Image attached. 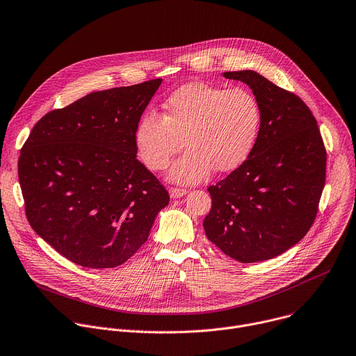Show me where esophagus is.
Segmentation results:
<instances>
[{"label":"esophagus","mask_w":356,"mask_h":356,"mask_svg":"<svg viewBox=\"0 0 356 356\" xmlns=\"http://www.w3.org/2000/svg\"><path fill=\"white\" fill-rule=\"evenodd\" d=\"M187 193L188 191L184 188H169L170 198H180V197H184Z\"/></svg>","instance_id":"esophagus-1"}]
</instances>
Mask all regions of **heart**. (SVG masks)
<instances>
[{
    "label": "heart",
    "mask_w": 356,
    "mask_h": 356,
    "mask_svg": "<svg viewBox=\"0 0 356 356\" xmlns=\"http://www.w3.org/2000/svg\"><path fill=\"white\" fill-rule=\"evenodd\" d=\"M163 115L145 113L134 130V147L151 170L165 169L172 156L187 151L172 163L168 179L195 184L216 172L241 166L253 149L260 129V106L246 89L205 82H188L162 104Z\"/></svg>",
    "instance_id": "b5f03b06"
}]
</instances>
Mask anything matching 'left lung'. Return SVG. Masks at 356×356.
Wrapping results in <instances>:
<instances>
[{
	"mask_svg": "<svg viewBox=\"0 0 356 356\" xmlns=\"http://www.w3.org/2000/svg\"><path fill=\"white\" fill-rule=\"evenodd\" d=\"M253 90L260 129L248 159L208 188L207 238L241 263L274 259L299 243L314 222L325 183L317 122L296 95L252 70L222 74Z\"/></svg>",
	"mask_w": 356,
	"mask_h": 356,
	"instance_id": "1",
	"label": "left lung"
}]
</instances>
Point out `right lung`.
Here are the masks:
<instances>
[{
	"label": "right lung",
	"instance_id": "1",
	"mask_svg": "<svg viewBox=\"0 0 356 356\" xmlns=\"http://www.w3.org/2000/svg\"><path fill=\"white\" fill-rule=\"evenodd\" d=\"M161 83L92 92L53 110L21 151L26 218L44 242L78 266L126 263L169 204L134 147L136 126Z\"/></svg>",
	"mask_w": 356,
	"mask_h": 356
}]
</instances>
